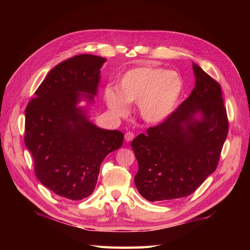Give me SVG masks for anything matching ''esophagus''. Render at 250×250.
<instances>
[{"label": "esophagus", "instance_id": "1", "mask_svg": "<svg viewBox=\"0 0 250 250\" xmlns=\"http://www.w3.org/2000/svg\"><path fill=\"white\" fill-rule=\"evenodd\" d=\"M134 139V133L131 131H128L125 133V141L126 142H130Z\"/></svg>", "mask_w": 250, "mask_h": 250}]
</instances>
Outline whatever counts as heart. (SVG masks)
<instances>
[{
  "instance_id": "heart-1",
  "label": "heart",
  "mask_w": 250,
  "mask_h": 250,
  "mask_svg": "<svg viewBox=\"0 0 250 250\" xmlns=\"http://www.w3.org/2000/svg\"><path fill=\"white\" fill-rule=\"evenodd\" d=\"M184 92V81L176 71L142 65L126 71L117 88H104V100L118 116H125L127 103L138 102L141 117L149 123H160L177 106Z\"/></svg>"
}]
</instances>
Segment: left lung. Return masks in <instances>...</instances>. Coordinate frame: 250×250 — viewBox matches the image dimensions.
<instances>
[{
  "instance_id": "1",
  "label": "left lung",
  "mask_w": 250,
  "mask_h": 250,
  "mask_svg": "<svg viewBox=\"0 0 250 250\" xmlns=\"http://www.w3.org/2000/svg\"><path fill=\"white\" fill-rule=\"evenodd\" d=\"M195 87L160 125L141 133L131 147L139 164L134 184L148 201L187 197L219 163L229 122L220 84L193 62Z\"/></svg>"
}]
</instances>
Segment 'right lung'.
<instances>
[{"label": "right lung", "instance_id": "add662e5", "mask_svg": "<svg viewBox=\"0 0 250 250\" xmlns=\"http://www.w3.org/2000/svg\"><path fill=\"white\" fill-rule=\"evenodd\" d=\"M106 59L81 54L49 72L26 107L25 144L35 175L55 194L81 200L95 190L104 158L123 144L124 134L88 120ZM85 101L88 106L78 104Z\"/></svg>", "mask_w": 250, "mask_h": 250}]
</instances>
